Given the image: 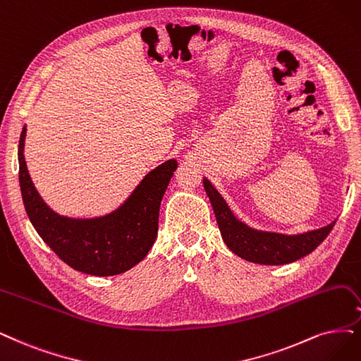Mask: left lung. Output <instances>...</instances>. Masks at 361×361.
I'll list each match as a JSON object with an SVG mask.
<instances>
[{"label": "left lung", "instance_id": "8db88e82", "mask_svg": "<svg viewBox=\"0 0 361 361\" xmlns=\"http://www.w3.org/2000/svg\"><path fill=\"white\" fill-rule=\"evenodd\" d=\"M204 188L214 209L224 244L236 256L247 262L272 266L296 262L322 244L336 223L331 221L324 228L296 235L259 231L239 220L223 196L205 177Z\"/></svg>", "mask_w": 361, "mask_h": 361}]
</instances>
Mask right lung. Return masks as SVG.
Segmentation results:
<instances>
[{
  "instance_id": "right-lung-1",
  "label": "right lung",
  "mask_w": 361,
  "mask_h": 361,
  "mask_svg": "<svg viewBox=\"0 0 361 361\" xmlns=\"http://www.w3.org/2000/svg\"><path fill=\"white\" fill-rule=\"evenodd\" d=\"M26 126L19 140V183L23 205L43 241L73 269L95 276H113L138 264L157 236L159 208L177 160L152 169L126 201L105 216L74 219L53 211L39 196L25 162Z\"/></svg>"
}]
</instances>
